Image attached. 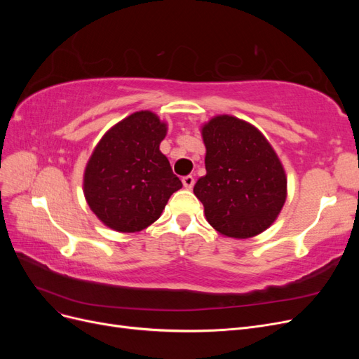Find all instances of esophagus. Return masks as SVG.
<instances>
[{
	"label": "esophagus",
	"instance_id": "34e87169",
	"mask_svg": "<svg viewBox=\"0 0 359 359\" xmlns=\"http://www.w3.org/2000/svg\"><path fill=\"white\" fill-rule=\"evenodd\" d=\"M182 184H184V187L190 190V189H193V186H194V178H193L191 175L184 177V178H182Z\"/></svg>",
	"mask_w": 359,
	"mask_h": 359
}]
</instances>
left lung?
Masks as SVG:
<instances>
[{
	"label": "left lung",
	"mask_w": 359,
	"mask_h": 359,
	"mask_svg": "<svg viewBox=\"0 0 359 359\" xmlns=\"http://www.w3.org/2000/svg\"><path fill=\"white\" fill-rule=\"evenodd\" d=\"M206 175L194 184L208 223L232 238H250L273 224L286 201L285 169L265 136L235 116L202 128Z\"/></svg>",
	"instance_id": "left-lung-1"
}]
</instances>
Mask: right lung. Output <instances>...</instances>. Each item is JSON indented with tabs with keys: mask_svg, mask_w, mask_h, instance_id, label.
Wrapping results in <instances>:
<instances>
[{
	"mask_svg": "<svg viewBox=\"0 0 359 359\" xmlns=\"http://www.w3.org/2000/svg\"><path fill=\"white\" fill-rule=\"evenodd\" d=\"M166 124L153 112H136L107 132L86 165L83 191L93 212L118 232L154 223L182 187L161 154Z\"/></svg>",
	"mask_w": 359,
	"mask_h": 359,
	"instance_id": "right-lung-1",
	"label": "right lung"
}]
</instances>
